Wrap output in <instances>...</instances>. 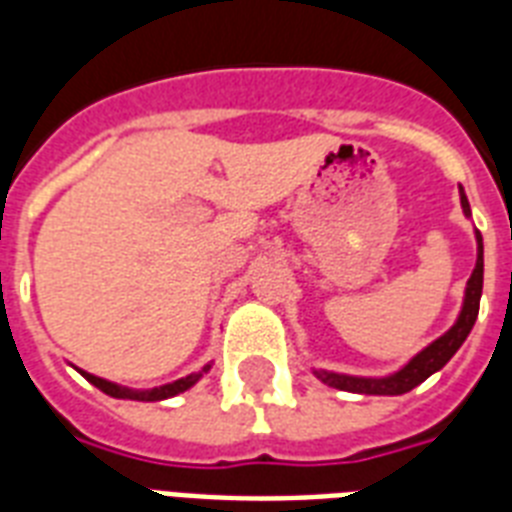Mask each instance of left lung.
<instances>
[{
  "label": "left lung",
  "mask_w": 512,
  "mask_h": 512,
  "mask_svg": "<svg viewBox=\"0 0 512 512\" xmlns=\"http://www.w3.org/2000/svg\"><path fill=\"white\" fill-rule=\"evenodd\" d=\"M460 204L465 217H470V204L468 196L462 191L460 185ZM476 244H478V257L476 268L470 273L468 287H465V300H462V311L457 316L452 327L446 329L444 335L433 340L428 348H422L417 356L406 366H401L398 372L388 374V377H353V374H340V372H327V369H313V374L319 377L324 385L337 390H348V393H366V396H401L417 388L420 382H425L430 374H436L438 369H444L446 361L460 350V345L468 340L470 329L478 319V303H481V289H484V239L476 231Z\"/></svg>",
  "instance_id": "1"
}]
</instances>
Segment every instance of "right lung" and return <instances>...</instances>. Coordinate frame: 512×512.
Wrapping results in <instances>:
<instances>
[{
    "label": "right lung",
    "mask_w": 512,
    "mask_h": 512,
    "mask_svg": "<svg viewBox=\"0 0 512 512\" xmlns=\"http://www.w3.org/2000/svg\"><path fill=\"white\" fill-rule=\"evenodd\" d=\"M209 366H212V364L204 366L201 372L185 374V377H180V380L167 382V385H159V388H151V390L124 388V385L108 382V380H103V377H95V374L84 372V369H76V372L82 374L84 380L92 382L95 388L103 390V393H106V396H111V398H130V401H164V398H172V396H177V393H185L188 388H193V385H196V382H199L201 377L209 372Z\"/></svg>",
    "instance_id": "right-lung-1"
}]
</instances>
